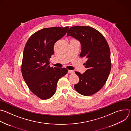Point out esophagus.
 I'll list each match as a JSON object with an SVG mask.
<instances>
[{
    "label": "esophagus",
    "mask_w": 131,
    "mask_h": 131,
    "mask_svg": "<svg viewBox=\"0 0 131 131\" xmlns=\"http://www.w3.org/2000/svg\"><path fill=\"white\" fill-rule=\"evenodd\" d=\"M68 72L69 73H71V74H73V73H74V72L73 70H68Z\"/></svg>",
    "instance_id": "obj_1"
}]
</instances>
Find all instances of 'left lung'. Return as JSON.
<instances>
[{
	"instance_id": "left-lung-1",
	"label": "left lung",
	"mask_w": 131,
	"mask_h": 131,
	"mask_svg": "<svg viewBox=\"0 0 131 131\" xmlns=\"http://www.w3.org/2000/svg\"><path fill=\"white\" fill-rule=\"evenodd\" d=\"M78 40L81 46L80 56L86 59V70L83 73L75 71L79 78L74 85L80 94L90 96L99 91L105 85L111 70L110 51L103 35L90 26H76L69 28L67 36Z\"/></svg>"
}]
</instances>
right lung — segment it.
Here are the masks:
<instances>
[{"instance_id":"1","label":"right lung","mask_w":131,"mask_h":131,"mask_svg":"<svg viewBox=\"0 0 131 131\" xmlns=\"http://www.w3.org/2000/svg\"><path fill=\"white\" fill-rule=\"evenodd\" d=\"M69 27L45 28L32 35L25 46L21 67L22 76L29 90L42 100L51 98L58 80L67 73L65 68L50 67L55 43L66 34Z\"/></svg>"}]
</instances>
